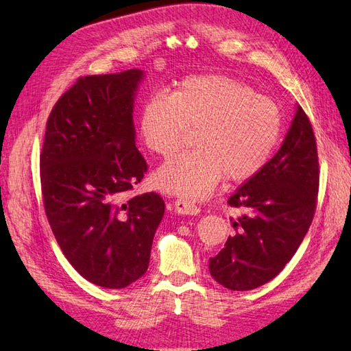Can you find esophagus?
<instances>
[{
    "label": "esophagus",
    "mask_w": 351,
    "mask_h": 351,
    "mask_svg": "<svg viewBox=\"0 0 351 351\" xmlns=\"http://www.w3.org/2000/svg\"><path fill=\"white\" fill-rule=\"evenodd\" d=\"M173 205H175L176 213L184 214V215H196L200 211V208L197 205L189 202L187 199H176Z\"/></svg>",
    "instance_id": "obj_1"
}]
</instances>
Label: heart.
Returning a JSON list of instances; mask_svg holds the SVG:
<instances>
[{
	"label": "heart",
	"mask_w": 351,
	"mask_h": 351,
	"mask_svg": "<svg viewBox=\"0 0 351 351\" xmlns=\"http://www.w3.org/2000/svg\"><path fill=\"white\" fill-rule=\"evenodd\" d=\"M195 130L193 151L175 156L155 173L167 193L206 197L225 180L240 182L270 161L282 134L278 104L228 75H191L173 92L151 93L140 110L138 130L149 151L169 158Z\"/></svg>",
	"instance_id": "obj_1"
}]
</instances>
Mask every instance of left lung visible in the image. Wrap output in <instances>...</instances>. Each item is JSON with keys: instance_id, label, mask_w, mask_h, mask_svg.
<instances>
[{"instance_id": "obj_1", "label": "left lung", "mask_w": 351, "mask_h": 351, "mask_svg": "<svg viewBox=\"0 0 351 351\" xmlns=\"http://www.w3.org/2000/svg\"><path fill=\"white\" fill-rule=\"evenodd\" d=\"M319 184L314 130L302 107L265 167L245 181L228 205L243 210L210 273L220 285L247 291L276 278L299 249L314 219Z\"/></svg>"}]
</instances>
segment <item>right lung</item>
<instances>
[{"instance_id": "obj_1", "label": "right lung", "mask_w": 351, "mask_h": 351, "mask_svg": "<svg viewBox=\"0 0 351 351\" xmlns=\"http://www.w3.org/2000/svg\"><path fill=\"white\" fill-rule=\"evenodd\" d=\"M141 78L140 69L80 77L52 107L40 152L52 234L72 267L104 288L146 273L164 214L154 191L126 197L147 171L132 122Z\"/></svg>"}]
</instances>
